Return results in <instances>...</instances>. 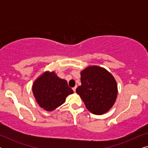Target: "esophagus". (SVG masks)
<instances>
[{"label": "esophagus", "mask_w": 148, "mask_h": 148, "mask_svg": "<svg viewBox=\"0 0 148 148\" xmlns=\"http://www.w3.org/2000/svg\"><path fill=\"white\" fill-rule=\"evenodd\" d=\"M76 88H77V87L75 86V87H74V88H73V90L74 91V92H75V91H76Z\"/></svg>", "instance_id": "1"}]
</instances>
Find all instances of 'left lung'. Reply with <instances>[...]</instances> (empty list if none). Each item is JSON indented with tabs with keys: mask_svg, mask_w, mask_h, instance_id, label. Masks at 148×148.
I'll use <instances>...</instances> for the list:
<instances>
[{
	"mask_svg": "<svg viewBox=\"0 0 148 148\" xmlns=\"http://www.w3.org/2000/svg\"><path fill=\"white\" fill-rule=\"evenodd\" d=\"M81 82L82 85L76 89V92L90 112L101 115L112 108L118 88L110 72L98 66H88L81 72Z\"/></svg>",
	"mask_w": 148,
	"mask_h": 148,
	"instance_id": "obj_1",
	"label": "left lung"
}]
</instances>
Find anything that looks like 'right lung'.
<instances>
[{
	"label": "right lung",
	"instance_id": "obj_1",
	"mask_svg": "<svg viewBox=\"0 0 148 148\" xmlns=\"http://www.w3.org/2000/svg\"><path fill=\"white\" fill-rule=\"evenodd\" d=\"M32 92L39 106L47 111L55 110L64 104L69 95L73 94L67 82L54 71H46L38 77L32 86Z\"/></svg>",
	"mask_w": 148,
	"mask_h": 148
}]
</instances>
